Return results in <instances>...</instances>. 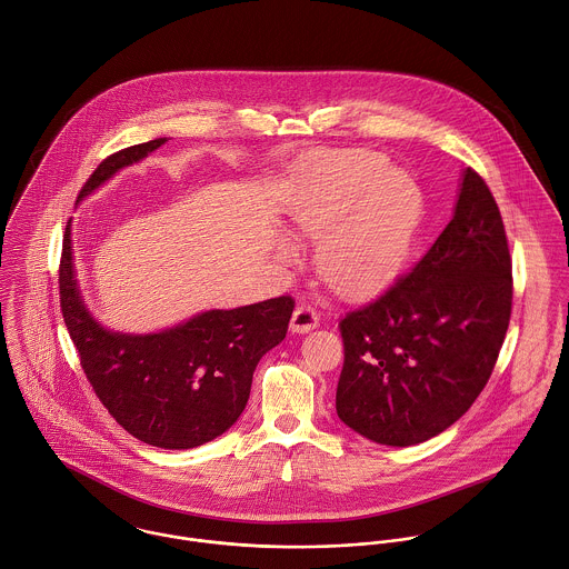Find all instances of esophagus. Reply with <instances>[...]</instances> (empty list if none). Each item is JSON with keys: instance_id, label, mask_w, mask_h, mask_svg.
<instances>
[{"instance_id": "obj_1", "label": "esophagus", "mask_w": 569, "mask_h": 569, "mask_svg": "<svg viewBox=\"0 0 569 569\" xmlns=\"http://www.w3.org/2000/svg\"><path fill=\"white\" fill-rule=\"evenodd\" d=\"M319 326V317L310 306H297L290 319V332L292 335H306Z\"/></svg>"}]
</instances>
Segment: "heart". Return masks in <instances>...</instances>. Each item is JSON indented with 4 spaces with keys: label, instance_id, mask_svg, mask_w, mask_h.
I'll return each mask as SVG.
<instances>
[{
    "label": "heart",
    "instance_id": "b5f03b06",
    "mask_svg": "<svg viewBox=\"0 0 569 569\" xmlns=\"http://www.w3.org/2000/svg\"><path fill=\"white\" fill-rule=\"evenodd\" d=\"M423 201L417 186L370 152L312 161L283 199L281 221L297 241L315 243L317 274L350 299L386 290L417 239ZM283 261L295 252L279 243Z\"/></svg>",
    "mask_w": 569,
    "mask_h": 569
}]
</instances>
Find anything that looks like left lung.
Listing matches in <instances>:
<instances>
[{"label":"left lung","mask_w":569,"mask_h":569,"mask_svg":"<svg viewBox=\"0 0 569 569\" xmlns=\"http://www.w3.org/2000/svg\"><path fill=\"white\" fill-rule=\"evenodd\" d=\"M512 312V259L499 206L466 168L455 212L417 268L341 321L337 415L392 448L459 421L486 388Z\"/></svg>","instance_id":"obj_1"}]
</instances>
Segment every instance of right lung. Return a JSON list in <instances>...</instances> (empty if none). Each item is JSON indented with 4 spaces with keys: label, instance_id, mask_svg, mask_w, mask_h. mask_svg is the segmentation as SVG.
Listing matches in <instances>:
<instances>
[{
    "label": "right lung",
    "instance_id": "add662e5",
    "mask_svg": "<svg viewBox=\"0 0 569 569\" xmlns=\"http://www.w3.org/2000/svg\"><path fill=\"white\" fill-rule=\"evenodd\" d=\"M166 141L159 137L110 154L77 203ZM70 226L59 266L61 315L99 401L126 432L154 448L190 450L221 437L246 410L257 363L286 339L295 301L277 297L203 310L157 332L110 330L81 297Z\"/></svg>",
    "mask_w": 569,
    "mask_h": 569
}]
</instances>
